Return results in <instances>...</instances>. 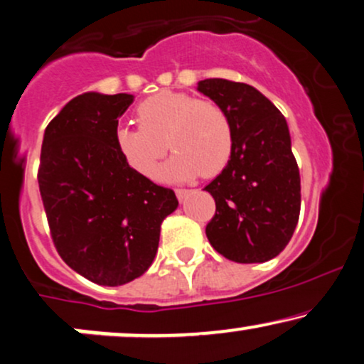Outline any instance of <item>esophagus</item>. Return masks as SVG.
<instances>
[{"label":"esophagus","instance_id":"obj_1","mask_svg":"<svg viewBox=\"0 0 364 364\" xmlns=\"http://www.w3.org/2000/svg\"><path fill=\"white\" fill-rule=\"evenodd\" d=\"M189 192L191 191H187V189H177V191H175V194H177L178 200H183L187 196H189Z\"/></svg>","mask_w":364,"mask_h":364}]
</instances>
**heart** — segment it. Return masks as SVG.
<instances>
[{
	"label": "heart",
	"instance_id": "obj_1",
	"mask_svg": "<svg viewBox=\"0 0 364 364\" xmlns=\"http://www.w3.org/2000/svg\"><path fill=\"white\" fill-rule=\"evenodd\" d=\"M140 128L121 124L114 146L129 168L154 178L168 148L175 151L165 177H214L232 154V128L226 111L214 101L196 100L187 92L160 91L136 106Z\"/></svg>",
	"mask_w": 364,
	"mask_h": 364
}]
</instances>
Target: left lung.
Returning a JSON list of instances; mask_svg holds the SVG:
<instances>
[{
	"instance_id": "left-lung-1",
	"label": "left lung",
	"mask_w": 364,
	"mask_h": 364,
	"mask_svg": "<svg viewBox=\"0 0 364 364\" xmlns=\"http://www.w3.org/2000/svg\"><path fill=\"white\" fill-rule=\"evenodd\" d=\"M197 91L226 111L235 140L228 165L204 189L216 200L205 235L231 262H268L289 245L300 214V173L289 124L248 84L204 79Z\"/></svg>"
}]
</instances>
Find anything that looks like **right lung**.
Masks as SVG:
<instances>
[{"instance_id": "1", "label": "right lung", "mask_w": 364, "mask_h": 364, "mask_svg": "<svg viewBox=\"0 0 364 364\" xmlns=\"http://www.w3.org/2000/svg\"><path fill=\"white\" fill-rule=\"evenodd\" d=\"M133 94L84 92L45 128L38 186L62 259L97 285L118 287L154 263L160 224L177 209L172 189L124 164L114 146Z\"/></svg>"}]
</instances>
